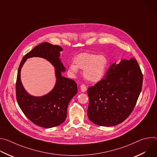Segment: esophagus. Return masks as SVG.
<instances>
[{
    "mask_svg": "<svg viewBox=\"0 0 157 157\" xmlns=\"http://www.w3.org/2000/svg\"><path fill=\"white\" fill-rule=\"evenodd\" d=\"M80 88H81V91L82 92H85L87 89V87L84 84H81L80 86Z\"/></svg>",
    "mask_w": 157,
    "mask_h": 157,
    "instance_id": "34e87169",
    "label": "esophagus"
}]
</instances>
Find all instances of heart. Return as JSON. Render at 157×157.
<instances>
[{"instance_id": "obj_1", "label": "heart", "mask_w": 157, "mask_h": 157, "mask_svg": "<svg viewBox=\"0 0 157 157\" xmlns=\"http://www.w3.org/2000/svg\"><path fill=\"white\" fill-rule=\"evenodd\" d=\"M74 63L69 66V71L73 75L78 72V68L84 70L85 78L91 81H98L104 76L108 65V59L103 55L82 53L77 55Z\"/></svg>"}]
</instances>
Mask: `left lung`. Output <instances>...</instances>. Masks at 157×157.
Masks as SVG:
<instances>
[{"mask_svg":"<svg viewBox=\"0 0 157 157\" xmlns=\"http://www.w3.org/2000/svg\"><path fill=\"white\" fill-rule=\"evenodd\" d=\"M142 83L143 75L135 58L113 63L104 78L87 89L89 120L107 127L124 122L136 105Z\"/></svg>","mask_w":157,"mask_h":157,"instance_id":"obj_1","label":"left lung"}]
</instances>
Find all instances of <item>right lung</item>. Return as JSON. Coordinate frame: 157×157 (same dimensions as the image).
<instances>
[{
    "instance_id": "obj_1",
    "label": "right lung",
    "mask_w": 157,
    "mask_h": 157,
    "mask_svg": "<svg viewBox=\"0 0 157 157\" xmlns=\"http://www.w3.org/2000/svg\"><path fill=\"white\" fill-rule=\"evenodd\" d=\"M63 48L48 42H44L35 47L27 53L19 65L15 91L18 104L25 116L34 124L51 128L61 124L67 116L69 102L77 92V84L73 79L61 76L65 68L61 63L59 52ZM31 57H41L49 60L56 68V84L53 90L41 97H34L29 95L22 86L20 71L26 59Z\"/></svg>"
}]
</instances>
